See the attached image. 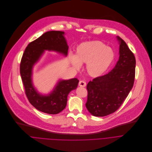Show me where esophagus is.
I'll use <instances>...</instances> for the list:
<instances>
[{"mask_svg":"<svg viewBox=\"0 0 152 152\" xmlns=\"http://www.w3.org/2000/svg\"><path fill=\"white\" fill-rule=\"evenodd\" d=\"M78 85H79L80 87H85V86H86V83L84 81L81 80V81H80Z\"/></svg>","mask_w":152,"mask_h":152,"instance_id":"34e87169","label":"esophagus"}]
</instances>
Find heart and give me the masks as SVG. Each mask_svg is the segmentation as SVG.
Masks as SVG:
<instances>
[{
	"label": "heart",
	"instance_id": "heart-1",
	"mask_svg": "<svg viewBox=\"0 0 152 152\" xmlns=\"http://www.w3.org/2000/svg\"><path fill=\"white\" fill-rule=\"evenodd\" d=\"M115 58L114 50L100 41L86 42L79 45L76 57L70 56V60L76 69L81 64H86L88 74L94 77L103 75L110 67Z\"/></svg>",
	"mask_w": 152,
	"mask_h": 152
}]
</instances>
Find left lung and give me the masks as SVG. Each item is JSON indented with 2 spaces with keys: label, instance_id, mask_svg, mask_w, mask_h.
<instances>
[{
  "label": "left lung",
  "instance_id": "obj_1",
  "mask_svg": "<svg viewBox=\"0 0 152 152\" xmlns=\"http://www.w3.org/2000/svg\"><path fill=\"white\" fill-rule=\"evenodd\" d=\"M120 42L119 59L109 73L98 77L87 85L88 111L97 117L114 113L122 105L131 90L135 80L136 60L126 42Z\"/></svg>",
  "mask_w": 152,
  "mask_h": 152
}]
</instances>
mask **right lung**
Instances as JSON below:
<instances>
[{"label":"right lung","instance_id":"right-lung-1","mask_svg":"<svg viewBox=\"0 0 152 152\" xmlns=\"http://www.w3.org/2000/svg\"><path fill=\"white\" fill-rule=\"evenodd\" d=\"M64 35V32L50 31L30 42L24 50L20 66L25 94L29 102L39 111L50 114H58L65 109L67 96L71 90L77 87L79 80L75 78L60 81L50 94L42 96L37 92L32 84V71L44 50L68 54V46Z\"/></svg>","mask_w":152,"mask_h":152}]
</instances>
